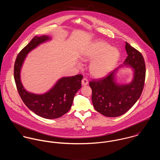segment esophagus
I'll use <instances>...</instances> for the list:
<instances>
[{
  "mask_svg": "<svg viewBox=\"0 0 160 160\" xmlns=\"http://www.w3.org/2000/svg\"><path fill=\"white\" fill-rule=\"evenodd\" d=\"M81 82H82V86H86L89 84V81H88V79H86V78H83Z\"/></svg>",
  "mask_w": 160,
  "mask_h": 160,
  "instance_id": "34e87169",
  "label": "esophagus"
}]
</instances>
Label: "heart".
I'll return each mask as SVG.
<instances>
[{
	"instance_id": "b5f03b06",
	"label": "heart",
	"mask_w": 160,
	"mask_h": 160,
	"mask_svg": "<svg viewBox=\"0 0 160 160\" xmlns=\"http://www.w3.org/2000/svg\"><path fill=\"white\" fill-rule=\"evenodd\" d=\"M119 58V52L116 48L101 41L89 44L82 54L83 60H92L89 68L91 74L95 78L107 75L114 68Z\"/></svg>"
}]
</instances>
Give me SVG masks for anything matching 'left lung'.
Instances as JSON below:
<instances>
[{
  "label": "left lung",
  "mask_w": 160,
  "mask_h": 160,
  "mask_svg": "<svg viewBox=\"0 0 160 160\" xmlns=\"http://www.w3.org/2000/svg\"><path fill=\"white\" fill-rule=\"evenodd\" d=\"M125 48L128 57L124 63L134 71V79L130 84L119 85L115 82L114 74L118 68L105 77L89 82L94 108L107 117H117L127 112L136 103L143 89L146 73L143 57L128 42Z\"/></svg>",
  "instance_id": "8db88e82"
}]
</instances>
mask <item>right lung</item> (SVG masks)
I'll return each instance as SVG.
<instances>
[{
	"label": "right lung",
	"mask_w": 160,
	"mask_h": 160,
	"mask_svg": "<svg viewBox=\"0 0 160 160\" xmlns=\"http://www.w3.org/2000/svg\"><path fill=\"white\" fill-rule=\"evenodd\" d=\"M50 39L48 36L34 37L17 55L14 65V79L18 93L24 103L35 114L46 119H55L70 110L74 97L81 88L82 74L61 78L44 94L38 95L26 91L20 80V70L26 55L40 44Z\"/></svg>",
	"instance_id": "right-lung-1"
}]
</instances>
